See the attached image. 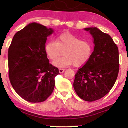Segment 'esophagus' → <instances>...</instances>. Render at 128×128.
<instances>
[{
  "mask_svg": "<svg viewBox=\"0 0 128 128\" xmlns=\"http://www.w3.org/2000/svg\"><path fill=\"white\" fill-rule=\"evenodd\" d=\"M64 71H65V70H64V69H62V68H60V69H59V72H60V73H64Z\"/></svg>",
  "mask_w": 128,
  "mask_h": 128,
  "instance_id": "1",
  "label": "esophagus"
}]
</instances>
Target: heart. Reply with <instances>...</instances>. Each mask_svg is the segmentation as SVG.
<instances>
[{
	"mask_svg": "<svg viewBox=\"0 0 128 128\" xmlns=\"http://www.w3.org/2000/svg\"><path fill=\"white\" fill-rule=\"evenodd\" d=\"M45 52L48 58L55 61L62 55L64 56L54 63L59 67L74 65L80 67L86 65L92 58L94 44L87 40H82L70 32H64L45 45Z\"/></svg>",
	"mask_w": 128,
	"mask_h": 128,
	"instance_id": "heart-1",
	"label": "heart"
}]
</instances>
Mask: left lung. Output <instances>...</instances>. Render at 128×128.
Returning <instances> with one entry per match:
<instances>
[{"mask_svg": "<svg viewBox=\"0 0 128 128\" xmlns=\"http://www.w3.org/2000/svg\"><path fill=\"white\" fill-rule=\"evenodd\" d=\"M94 38L91 60L79 69L73 86L80 99L93 102L104 98L115 84L119 72L118 47L112 38L97 28L84 29Z\"/></svg>", "mask_w": 128, "mask_h": 128, "instance_id": "left-lung-1", "label": "left lung"}]
</instances>
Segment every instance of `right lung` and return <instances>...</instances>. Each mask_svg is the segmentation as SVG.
Wrapping results in <instances>:
<instances>
[{"instance_id": "add662e5", "label": "right lung", "mask_w": 128, "mask_h": 128, "mask_svg": "<svg viewBox=\"0 0 128 128\" xmlns=\"http://www.w3.org/2000/svg\"><path fill=\"white\" fill-rule=\"evenodd\" d=\"M52 29L36 23L17 32L8 50L9 78L13 88L32 103L45 101L52 94L57 67L49 63L45 52L47 37Z\"/></svg>"}]
</instances>
